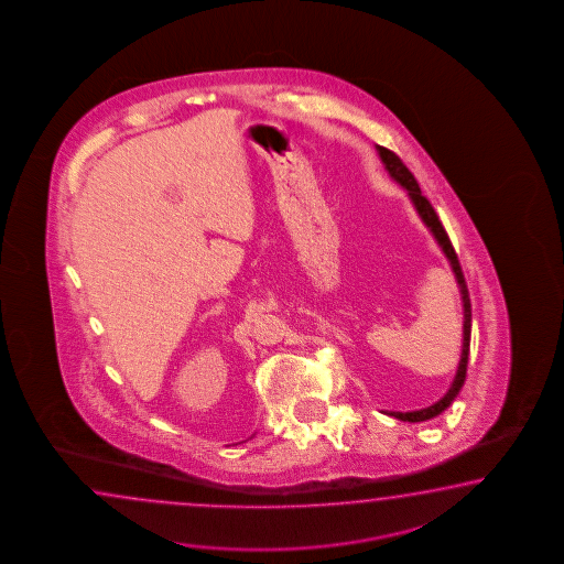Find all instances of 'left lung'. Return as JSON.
<instances>
[{
    "mask_svg": "<svg viewBox=\"0 0 564 564\" xmlns=\"http://www.w3.org/2000/svg\"><path fill=\"white\" fill-rule=\"evenodd\" d=\"M376 150H378V155H380L382 164L387 166L390 177L409 192V198L412 199V204H414V208L419 212L420 218L426 224V228L431 230L432 236L436 238V242L441 246L444 256L448 258L454 276H456V282H458V288H460V296H463V354H460L458 370H456V376H454L453 384L448 388V392H446L438 402H434L432 406H429V409L412 410V412H390V416L404 420V422H424V420L438 416L444 410L448 409V406L453 404L454 398L458 397L464 380H466V366H468V352H470L473 308H470V296H468V288H466V282H464L463 268H460V262H458V256L454 252L451 238H448V234H446L444 226H442L441 220H438V216H436V212L432 208L431 202L422 196L416 177L412 176V172H410L409 167L404 166V162H402L394 152H390V150L382 148V145H376Z\"/></svg>",
    "mask_w": 564,
    "mask_h": 564,
    "instance_id": "1",
    "label": "left lung"
}]
</instances>
